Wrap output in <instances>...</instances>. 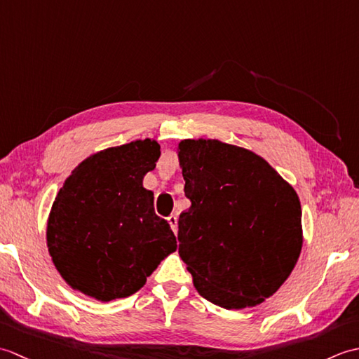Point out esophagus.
<instances>
[{
  "label": "esophagus",
  "mask_w": 359,
  "mask_h": 359,
  "mask_svg": "<svg viewBox=\"0 0 359 359\" xmlns=\"http://www.w3.org/2000/svg\"><path fill=\"white\" fill-rule=\"evenodd\" d=\"M168 224L171 225V230L174 231V234L177 233V216H174V215H171L170 217H168Z\"/></svg>",
  "instance_id": "esophagus-1"
}]
</instances>
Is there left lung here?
<instances>
[{"mask_svg": "<svg viewBox=\"0 0 359 359\" xmlns=\"http://www.w3.org/2000/svg\"><path fill=\"white\" fill-rule=\"evenodd\" d=\"M177 154L191 201L179 217V255L196 290L226 310L257 306L301 255L299 197L250 149L187 139Z\"/></svg>", "mask_w": 359, "mask_h": 359, "instance_id": "obj_1", "label": "left lung"}]
</instances>
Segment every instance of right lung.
<instances>
[{"instance_id": "add662e5", "label": "right lung", "mask_w": 359, "mask_h": 359, "mask_svg": "<svg viewBox=\"0 0 359 359\" xmlns=\"http://www.w3.org/2000/svg\"><path fill=\"white\" fill-rule=\"evenodd\" d=\"M158 157L156 140H135L89 156L65 180L46 239L74 290L102 302L128 297L177 250L170 224L156 215L154 194L143 188Z\"/></svg>"}]
</instances>
